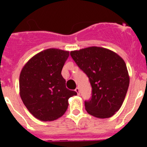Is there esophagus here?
<instances>
[{
  "label": "esophagus",
  "instance_id": "obj_1",
  "mask_svg": "<svg viewBox=\"0 0 147 147\" xmlns=\"http://www.w3.org/2000/svg\"><path fill=\"white\" fill-rule=\"evenodd\" d=\"M75 90H76V91H77V88H76V89Z\"/></svg>",
  "mask_w": 147,
  "mask_h": 147
}]
</instances>
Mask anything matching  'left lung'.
I'll list each match as a JSON object with an SVG mask.
<instances>
[{
	"mask_svg": "<svg viewBox=\"0 0 147 147\" xmlns=\"http://www.w3.org/2000/svg\"><path fill=\"white\" fill-rule=\"evenodd\" d=\"M68 57V51L46 49L31 58L20 72V98L28 111L42 121H52L62 116L68 99L77 94L72 90L76 84L74 89L67 88L61 74Z\"/></svg>",
	"mask_w": 147,
	"mask_h": 147,
	"instance_id": "8db88e82",
	"label": "left lung"
}]
</instances>
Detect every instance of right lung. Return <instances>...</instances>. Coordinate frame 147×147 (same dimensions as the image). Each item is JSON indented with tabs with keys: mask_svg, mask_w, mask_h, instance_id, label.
Wrapping results in <instances>:
<instances>
[{
	"mask_svg": "<svg viewBox=\"0 0 147 147\" xmlns=\"http://www.w3.org/2000/svg\"><path fill=\"white\" fill-rule=\"evenodd\" d=\"M71 57L85 73L91 88L85 110L98 119H107L121 107L129 84L124 59L105 48L92 46L71 51Z\"/></svg>",
	"mask_w": 147,
	"mask_h": 147,
	"instance_id": "right-lung-1",
	"label": "right lung"
}]
</instances>
